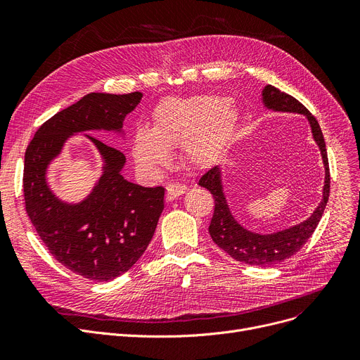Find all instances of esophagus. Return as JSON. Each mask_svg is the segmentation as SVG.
I'll return each mask as SVG.
<instances>
[{
    "label": "esophagus",
    "instance_id": "34e87169",
    "mask_svg": "<svg viewBox=\"0 0 360 360\" xmlns=\"http://www.w3.org/2000/svg\"><path fill=\"white\" fill-rule=\"evenodd\" d=\"M185 191H186V186L182 185V184H176V182L169 184V185L166 186V201L175 200L176 197L182 195Z\"/></svg>",
    "mask_w": 360,
    "mask_h": 360
}]
</instances>
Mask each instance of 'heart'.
<instances>
[{
	"label": "heart",
	"instance_id": "1",
	"mask_svg": "<svg viewBox=\"0 0 360 360\" xmlns=\"http://www.w3.org/2000/svg\"><path fill=\"white\" fill-rule=\"evenodd\" d=\"M239 121V110L216 96L169 99L153 113L151 129L139 128L132 139V153L146 169L169 162L167 148L184 144L188 162L210 165L229 146Z\"/></svg>",
	"mask_w": 360,
	"mask_h": 360
}]
</instances>
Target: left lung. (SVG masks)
<instances>
[{
    "mask_svg": "<svg viewBox=\"0 0 360 360\" xmlns=\"http://www.w3.org/2000/svg\"><path fill=\"white\" fill-rule=\"evenodd\" d=\"M262 102L269 109L273 110L304 113L311 124L312 136L319 146L326 166V185L323 190V201L319 202L314 214L308 220L286 231L271 235L252 233L243 229L233 219L221 190L220 169L217 166H213L212 169L207 170L200 178L198 185L207 188L214 198V213L209 226V232L217 247H220L224 252H228L236 261L250 264V266L267 267L295 255L315 232L321 217L324 214L330 197V166L323 131H321L316 118L304 105L296 101L293 96H290V94L276 89L271 84L266 86V89L262 90Z\"/></svg>",
    "mask_w": 360,
    "mask_h": 360,
    "instance_id": "1",
    "label": "left lung"
}]
</instances>
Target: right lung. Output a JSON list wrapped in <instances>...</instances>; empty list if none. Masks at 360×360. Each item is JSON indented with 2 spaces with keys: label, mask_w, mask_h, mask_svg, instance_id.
<instances>
[{
  "label": "right lung",
  "mask_w": 360,
  "mask_h": 360,
  "mask_svg": "<svg viewBox=\"0 0 360 360\" xmlns=\"http://www.w3.org/2000/svg\"><path fill=\"white\" fill-rule=\"evenodd\" d=\"M141 98L140 91L86 94L44 122L26 148L27 216L52 257L89 280H113L139 261L165 209V188H144L124 179L120 174L124 153L90 136L105 160V172L84 201L65 204L56 198L46 185V167L74 132L120 131Z\"/></svg>",
  "instance_id": "1"
}]
</instances>
